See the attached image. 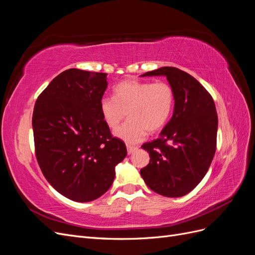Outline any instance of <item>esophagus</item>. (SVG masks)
<instances>
[{"instance_id":"1","label":"esophagus","mask_w":255,"mask_h":255,"mask_svg":"<svg viewBox=\"0 0 255 255\" xmlns=\"http://www.w3.org/2000/svg\"><path fill=\"white\" fill-rule=\"evenodd\" d=\"M127 148H128V154H132V153H134V152L138 149L137 146H133V145H128Z\"/></svg>"}]
</instances>
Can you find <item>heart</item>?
<instances>
[{"mask_svg": "<svg viewBox=\"0 0 255 255\" xmlns=\"http://www.w3.org/2000/svg\"><path fill=\"white\" fill-rule=\"evenodd\" d=\"M174 91L165 82L151 83L127 80L114 88V98L100 101V113L105 125L116 129L128 115V122L115 132L128 144L141 141L146 133L163 128L174 107Z\"/></svg>", "mask_w": 255, "mask_h": 255, "instance_id": "b5f03b06", "label": "heart"}]
</instances>
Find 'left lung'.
Here are the masks:
<instances>
[{
	"label": "left lung",
	"instance_id": "8db88e82",
	"mask_svg": "<svg viewBox=\"0 0 255 255\" xmlns=\"http://www.w3.org/2000/svg\"><path fill=\"white\" fill-rule=\"evenodd\" d=\"M166 76L174 91L172 118L157 139L141 148L150 163L140 170L148 187L169 198L187 195L202 181L217 144L218 116L212 96L194 76L161 67L141 76Z\"/></svg>",
	"mask_w": 255,
	"mask_h": 255
}]
</instances>
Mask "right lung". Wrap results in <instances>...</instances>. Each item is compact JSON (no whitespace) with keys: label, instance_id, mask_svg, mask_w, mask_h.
I'll return each mask as SVG.
<instances>
[{"label":"right lung","instance_id":"add662e5","mask_svg":"<svg viewBox=\"0 0 255 255\" xmlns=\"http://www.w3.org/2000/svg\"><path fill=\"white\" fill-rule=\"evenodd\" d=\"M106 73L69 69L58 74L35 103L33 130L37 161L60 195L90 202L104 195L127 146L113 137L100 113Z\"/></svg>","mask_w":255,"mask_h":255}]
</instances>
